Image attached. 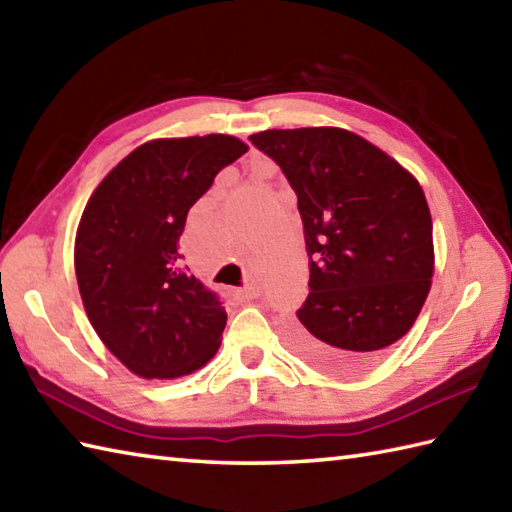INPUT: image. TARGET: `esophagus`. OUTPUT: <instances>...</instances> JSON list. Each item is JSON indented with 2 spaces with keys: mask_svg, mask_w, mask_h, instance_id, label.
Wrapping results in <instances>:
<instances>
[{
  "mask_svg": "<svg viewBox=\"0 0 512 512\" xmlns=\"http://www.w3.org/2000/svg\"><path fill=\"white\" fill-rule=\"evenodd\" d=\"M259 293H262V290H259V286H246V288H237L235 290V295L239 299H255V297H259Z\"/></svg>",
  "mask_w": 512,
  "mask_h": 512,
  "instance_id": "1",
  "label": "esophagus"
}]
</instances>
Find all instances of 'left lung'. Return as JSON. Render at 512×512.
Wrapping results in <instances>:
<instances>
[{"label": "left lung", "instance_id": "8db88e82", "mask_svg": "<svg viewBox=\"0 0 512 512\" xmlns=\"http://www.w3.org/2000/svg\"><path fill=\"white\" fill-rule=\"evenodd\" d=\"M297 195L308 297L288 344L328 373L373 366L413 328L435 273L433 219L413 173L335 126L250 135Z\"/></svg>", "mask_w": 512, "mask_h": 512}]
</instances>
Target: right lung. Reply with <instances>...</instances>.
Returning a JSON list of instances; mask_svg holds the SVG:
<instances>
[{"instance_id":"right-lung-1","label":"right lung","mask_w":512,"mask_h":512,"mask_svg":"<svg viewBox=\"0 0 512 512\" xmlns=\"http://www.w3.org/2000/svg\"><path fill=\"white\" fill-rule=\"evenodd\" d=\"M246 150L222 133L150 139L88 199L75 235L79 295L99 339L137 377L190 375L222 344L224 308L177 248L190 206Z\"/></svg>"}]
</instances>
